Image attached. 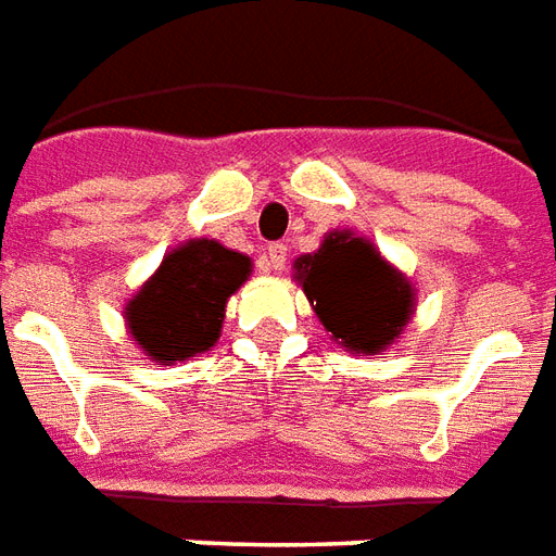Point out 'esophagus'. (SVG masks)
<instances>
[{
    "mask_svg": "<svg viewBox=\"0 0 556 556\" xmlns=\"http://www.w3.org/2000/svg\"><path fill=\"white\" fill-rule=\"evenodd\" d=\"M286 258H289V247L286 244H270L267 247V270H282L286 267Z\"/></svg>",
    "mask_w": 556,
    "mask_h": 556,
    "instance_id": "1",
    "label": "esophagus"
}]
</instances>
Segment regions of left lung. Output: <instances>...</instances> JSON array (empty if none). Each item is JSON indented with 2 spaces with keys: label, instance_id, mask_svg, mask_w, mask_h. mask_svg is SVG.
<instances>
[{
  "label": "left lung",
  "instance_id": "obj_1",
  "mask_svg": "<svg viewBox=\"0 0 556 556\" xmlns=\"http://www.w3.org/2000/svg\"><path fill=\"white\" fill-rule=\"evenodd\" d=\"M294 282L330 339L351 353L389 351L415 315L413 282L351 229H332L315 253L294 258Z\"/></svg>",
  "mask_w": 556,
  "mask_h": 556
}]
</instances>
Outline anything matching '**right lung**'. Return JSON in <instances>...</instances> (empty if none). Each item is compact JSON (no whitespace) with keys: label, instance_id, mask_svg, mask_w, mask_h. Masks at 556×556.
<instances>
[{"label":"right lung","instance_id":"add662e5","mask_svg":"<svg viewBox=\"0 0 556 556\" xmlns=\"http://www.w3.org/2000/svg\"><path fill=\"white\" fill-rule=\"evenodd\" d=\"M253 274V262L215 238H188L174 247L141 289L123 320L131 341L155 365H176L212 351L220 339L226 303Z\"/></svg>","mask_w":556,"mask_h":556}]
</instances>
